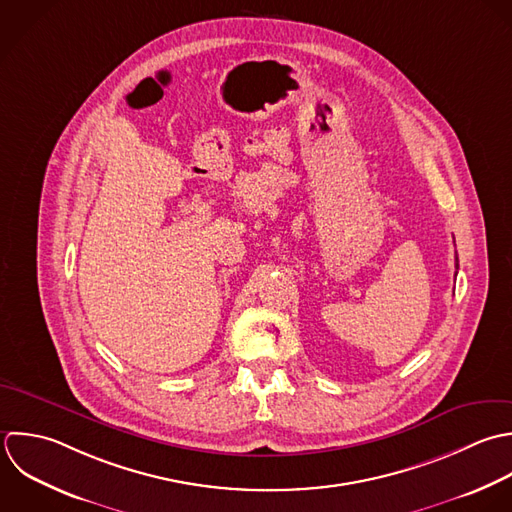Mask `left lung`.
<instances>
[{"label":"left lung","mask_w":512,"mask_h":512,"mask_svg":"<svg viewBox=\"0 0 512 512\" xmlns=\"http://www.w3.org/2000/svg\"><path fill=\"white\" fill-rule=\"evenodd\" d=\"M457 269H459V257H457Z\"/></svg>","instance_id":"left-lung-1"}]
</instances>
